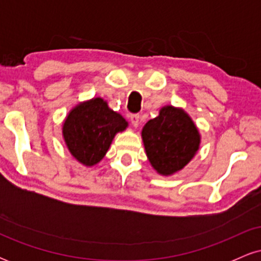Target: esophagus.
I'll list each match as a JSON object with an SVG mask.
<instances>
[{"label": "esophagus", "mask_w": 261, "mask_h": 261, "mask_svg": "<svg viewBox=\"0 0 261 261\" xmlns=\"http://www.w3.org/2000/svg\"><path fill=\"white\" fill-rule=\"evenodd\" d=\"M130 121L131 124H133L134 127H137L140 124V115L139 114H133V115H130Z\"/></svg>", "instance_id": "esophagus-1"}]
</instances>
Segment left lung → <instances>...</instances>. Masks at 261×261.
<instances>
[{"mask_svg": "<svg viewBox=\"0 0 261 261\" xmlns=\"http://www.w3.org/2000/svg\"><path fill=\"white\" fill-rule=\"evenodd\" d=\"M146 154L158 174L178 173L195 157L201 136L195 122L181 108L166 106L141 131Z\"/></svg>", "mask_w": 261, "mask_h": 261, "instance_id": "1", "label": "left lung"}]
</instances>
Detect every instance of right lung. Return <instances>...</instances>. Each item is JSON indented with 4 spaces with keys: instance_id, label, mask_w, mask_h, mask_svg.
Returning <instances> with one entry per match:
<instances>
[{
    "instance_id": "obj_1",
    "label": "right lung",
    "mask_w": 261,
    "mask_h": 261,
    "mask_svg": "<svg viewBox=\"0 0 261 261\" xmlns=\"http://www.w3.org/2000/svg\"><path fill=\"white\" fill-rule=\"evenodd\" d=\"M127 126L121 114L98 97L71 109L62 124V136L70 153L83 166L93 167L107 154L115 135Z\"/></svg>"
}]
</instances>
